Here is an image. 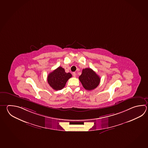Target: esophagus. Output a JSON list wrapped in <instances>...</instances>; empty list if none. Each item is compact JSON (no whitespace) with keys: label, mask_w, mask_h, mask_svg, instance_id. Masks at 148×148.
I'll return each instance as SVG.
<instances>
[{"label":"esophagus","mask_w":148,"mask_h":148,"mask_svg":"<svg viewBox=\"0 0 148 148\" xmlns=\"http://www.w3.org/2000/svg\"><path fill=\"white\" fill-rule=\"evenodd\" d=\"M73 76L74 77H75L76 76V74L75 72L73 73Z\"/></svg>","instance_id":"1"}]
</instances>
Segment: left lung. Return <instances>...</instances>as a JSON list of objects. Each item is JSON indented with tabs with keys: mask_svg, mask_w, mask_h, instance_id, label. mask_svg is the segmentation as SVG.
Segmentation results:
<instances>
[{
	"mask_svg": "<svg viewBox=\"0 0 148 148\" xmlns=\"http://www.w3.org/2000/svg\"><path fill=\"white\" fill-rule=\"evenodd\" d=\"M83 88L86 90H93L99 85L100 77L93 69L86 68L82 70L81 75L79 76Z\"/></svg>",
	"mask_w": 148,
	"mask_h": 148,
	"instance_id": "8db88e82",
	"label": "left lung"
}]
</instances>
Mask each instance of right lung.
I'll return each mask as SVG.
<instances>
[{
    "label": "right lung",
    "mask_w": 148,
    "mask_h": 148,
    "mask_svg": "<svg viewBox=\"0 0 148 148\" xmlns=\"http://www.w3.org/2000/svg\"><path fill=\"white\" fill-rule=\"evenodd\" d=\"M72 76L70 73H67L63 68L60 66L48 74L47 82L54 90H60L65 87L67 81Z\"/></svg>",
    "instance_id": "right-lung-1"
}]
</instances>
